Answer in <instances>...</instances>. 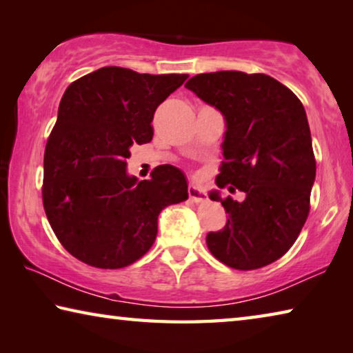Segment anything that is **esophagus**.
<instances>
[{
  "label": "esophagus",
  "instance_id": "esophagus-1",
  "mask_svg": "<svg viewBox=\"0 0 353 353\" xmlns=\"http://www.w3.org/2000/svg\"><path fill=\"white\" fill-rule=\"evenodd\" d=\"M188 194H190V199L196 202V204H202V202H207L205 191H202L201 188H196L194 185H190Z\"/></svg>",
  "mask_w": 353,
  "mask_h": 353
}]
</instances>
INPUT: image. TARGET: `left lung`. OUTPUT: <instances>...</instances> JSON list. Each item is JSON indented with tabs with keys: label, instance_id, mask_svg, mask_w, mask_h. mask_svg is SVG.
<instances>
[{
	"label": "left lung",
	"instance_id": "left-lung-1",
	"mask_svg": "<svg viewBox=\"0 0 353 353\" xmlns=\"http://www.w3.org/2000/svg\"><path fill=\"white\" fill-rule=\"evenodd\" d=\"M227 121L219 188L243 191V202L219 198L229 213L223 230L207 235L214 259L252 271L288 252L310 213L316 159L307 113L274 77L243 71L198 74L185 83Z\"/></svg>",
	"mask_w": 353,
	"mask_h": 353
}]
</instances>
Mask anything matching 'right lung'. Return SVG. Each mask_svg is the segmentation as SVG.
I'll return each instance as SVG.
<instances>
[{
	"mask_svg": "<svg viewBox=\"0 0 353 353\" xmlns=\"http://www.w3.org/2000/svg\"><path fill=\"white\" fill-rule=\"evenodd\" d=\"M187 77L104 67L65 90L45 148L41 198L74 259L101 270L132 265L154 244L162 208L188 199L174 166L140 182L126 172L129 148L152 140L155 110Z\"/></svg>",
	"mask_w": 353,
	"mask_h": 353,
	"instance_id": "add662e5",
	"label": "right lung"
}]
</instances>
